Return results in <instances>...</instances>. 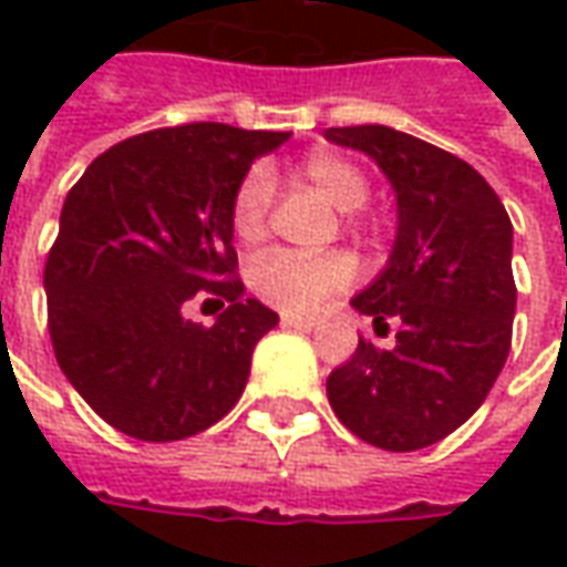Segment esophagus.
I'll list each match as a JSON object with an SVG mask.
<instances>
[{
  "label": "esophagus",
  "instance_id": "esophagus-1",
  "mask_svg": "<svg viewBox=\"0 0 567 567\" xmlns=\"http://www.w3.org/2000/svg\"><path fill=\"white\" fill-rule=\"evenodd\" d=\"M282 328H288V331H303V333H309V331H316V324H319V321L316 319H303V316H295V312H282Z\"/></svg>",
  "mask_w": 567,
  "mask_h": 567
}]
</instances>
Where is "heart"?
Returning <instances> with one entry per match:
<instances>
[{
	"mask_svg": "<svg viewBox=\"0 0 567 567\" xmlns=\"http://www.w3.org/2000/svg\"><path fill=\"white\" fill-rule=\"evenodd\" d=\"M300 175L319 187L331 206L340 212H355L368 203L370 185L355 163L331 151H316L300 163ZM276 185L267 166L248 169L236 185L230 199V227L243 243H258L267 234ZM355 279V264L343 251L328 255H297V251H267L251 264L248 282L260 300L288 312H312L324 300L346 291Z\"/></svg>",
	"mask_w": 567,
	"mask_h": 567,
	"instance_id": "obj_1",
	"label": "heart"
}]
</instances>
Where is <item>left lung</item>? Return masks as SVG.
I'll return each mask as SVG.
<instances>
[{"instance_id": "8db88e82", "label": "left lung", "mask_w": 567, "mask_h": 567, "mask_svg": "<svg viewBox=\"0 0 567 567\" xmlns=\"http://www.w3.org/2000/svg\"><path fill=\"white\" fill-rule=\"evenodd\" d=\"M392 182L398 236L385 270L352 297L392 349L358 340L328 377L333 413L389 452L425 450L474 416L507 361L516 312L513 224L471 163L382 124L324 130Z\"/></svg>"}]
</instances>
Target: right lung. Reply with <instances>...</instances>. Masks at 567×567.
<instances>
[{
	"mask_svg": "<svg viewBox=\"0 0 567 567\" xmlns=\"http://www.w3.org/2000/svg\"><path fill=\"white\" fill-rule=\"evenodd\" d=\"M291 133L199 121L112 145L66 194L48 264L54 355L96 416L166 443L224 419L279 316L236 276L230 199ZM228 307L206 329L194 296Z\"/></svg>",
	"mask_w": 567,
	"mask_h": 567,
	"instance_id": "add662e5",
	"label": "right lung"
}]
</instances>
